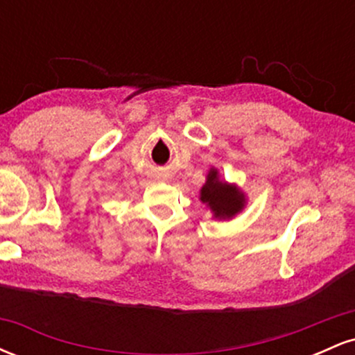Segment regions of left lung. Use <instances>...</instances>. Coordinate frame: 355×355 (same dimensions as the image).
<instances>
[{
	"instance_id": "left-lung-1",
	"label": "left lung",
	"mask_w": 355,
	"mask_h": 355,
	"mask_svg": "<svg viewBox=\"0 0 355 355\" xmlns=\"http://www.w3.org/2000/svg\"><path fill=\"white\" fill-rule=\"evenodd\" d=\"M198 198L209 207L211 217L217 220H232L247 205L245 193L235 183L222 180L215 166H211L207 173V180L200 189Z\"/></svg>"
}]
</instances>
